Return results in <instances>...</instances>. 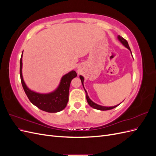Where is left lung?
Masks as SVG:
<instances>
[{
	"mask_svg": "<svg viewBox=\"0 0 156 156\" xmlns=\"http://www.w3.org/2000/svg\"><path fill=\"white\" fill-rule=\"evenodd\" d=\"M118 39L119 40V41H120L121 43H122V44H123V45L126 47V48H127V49H128L131 51V49H130L129 46V45H128V43H127V41L126 40H125V39L124 38V37H122L120 36H118ZM131 55H132L131 51ZM79 77H80V79H81V83H82V84H83V88H84V85H83L84 78H83V76H81V75H80ZM84 91H85V92H86L87 100V102H88V103L89 104V105L90 106V107H93V108H96V109L101 110V111H107V110L112 109V108H114L116 107L118 105H115V106H113V107H104V106H101V105H98V104H96V103H94V102L90 100V99L89 98V97H88V96L87 92V90H86L85 89H84Z\"/></svg>",
	"mask_w": 156,
	"mask_h": 156,
	"instance_id": "left-lung-1",
	"label": "left lung"
}]
</instances>
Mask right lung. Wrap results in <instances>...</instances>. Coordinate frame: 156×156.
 I'll use <instances>...</instances> for the list:
<instances>
[{"instance_id": "obj_1", "label": "right lung", "mask_w": 156, "mask_h": 156, "mask_svg": "<svg viewBox=\"0 0 156 156\" xmlns=\"http://www.w3.org/2000/svg\"><path fill=\"white\" fill-rule=\"evenodd\" d=\"M22 56L20 59V77L23 89L30 101L40 109L48 112H57L66 107L68 101L69 90L72 80L77 77V73L72 70L61 79L58 87L53 92L40 94L32 91L24 82L22 75Z\"/></svg>"}]
</instances>
